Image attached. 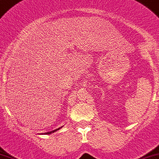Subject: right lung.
I'll list each match as a JSON object with an SVG mask.
<instances>
[{"mask_svg": "<svg viewBox=\"0 0 159 159\" xmlns=\"http://www.w3.org/2000/svg\"><path fill=\"white\" fill-rule=\"evenodd\" d=\"M61 128H62V127H60V128L57 129H55V130H52V131H51V132H48V133H44V134H51V133H54V132L57 131V130L60 129H61Z\"/></svg>", "mask_w": 159, "mask_h": 159, "instance_id": "1", "label": "right lung"}]
</instances>
